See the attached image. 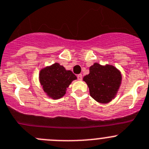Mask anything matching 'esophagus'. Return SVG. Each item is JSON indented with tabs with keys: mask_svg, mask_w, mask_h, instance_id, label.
Listing matches in <instances>:
<instances>
[{
	"mask_svg": "<svg viewBox=\"0 0 149 149\" xmlns=\"http://www.w3.org/2000/svg\"><path fill=\"white\" fill-rule=\"evenodd\" d=\"M77 79H78L79 80H82V79H83V75H82L81 74H78V75H77Z\"/></svg>",
	"mask_w": 149,
	"mask_h": 149,
	"instance_id": "34e87169",
	"label": "esophagus"
}]
</instances>
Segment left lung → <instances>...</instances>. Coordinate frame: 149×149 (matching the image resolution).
Returning <instances> with one entry per match:
<instances>
[{
	"mask_svg": "<svg viewBox=\"0 0 149 149\" xmlns=\"http://www.w3.org/2000/svg\"><path fill=\"white\" fill-rule=\"evenodd\" d=\"M89 72L83 80L88 86L91 97L100 103L110 102L121 85V72L111 65L102 66L97 63L91 66Z\"/></svg>",
	"mask_w": 149,
	"mask_h": 149,
	"instance_id": "left-lung-1",
	"label": "left lung"
}]
</instances>
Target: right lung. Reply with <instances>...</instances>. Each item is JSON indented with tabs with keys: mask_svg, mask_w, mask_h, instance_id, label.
I'll return each instance as SVG.
<instances>
[{
	"mask_svg": "<svg viewBox=\"0 0 149 149\" xmlns=\"http://www.w3.org/2000/svg\"><path fill=\"white\" fill-rule=\"evenodd\" d=\"M76 79L72 71L66 70L58 63L44 68L39 73V81L44 91L54 100L64 96L67 88Z\"/></svg>",
	"mask_w": 149,
	"mask_h": 149,
	"instance_id": "1",
	"label": "right lung"
}]
</instances>
